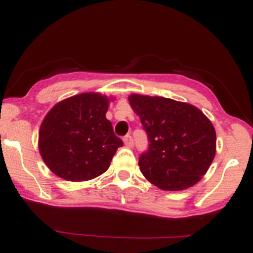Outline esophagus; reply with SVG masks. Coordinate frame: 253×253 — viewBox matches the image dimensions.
<instances>
[{
    "label": "esophagus",
    "instance_id": "esophagus-1",
    "mask_svg": "<svg viewBox=\"0 0 253 253\" xmlns=\"http://www.w3.org/2000/svg\"><path fill=\"white\" fill-rule=\"evenodd\" d=\"M124 143L127 147H132L133 146V138L130 135L124 136Z\"/></svg>",
    "mask_w": 253,
    "mask_h": 253
}]
</instances>
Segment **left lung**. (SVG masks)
<instances>
[{
    "mask_svg": "<svg viewBox=\"0 0 253 253\" xmlns=\"http://www.w3.org/2000/svg\"><path fill=\"white\" fill-rule=\"evenodd\" d=\"M128 101L150 143L139 157L146 179L170 191L196 184L216 152L215 129L210 119L196 107L171 98L133 94Z\"/></svg>",
    "mask_w": 253,
    "mask_h": 253,
    "instance_id": "obj_1",
    "label": "left lung"
}]
</instances>
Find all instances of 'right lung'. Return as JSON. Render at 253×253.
I'll return each instance as SVG.
<instances>
[{
    "label": "right lung",
    "mask_w": 253,
    "mask_h": 253,
    "mask_svg": "<svg viewBox=\"0 0 253 253\" xmlns=\"http://www.w3.org/2000/svg\"><path fill=\"white\" fill-rule=\"evenodd\" d=\"M109 98L83 92L60 101L39 130V152L52 172L71 182L102 175L124 143L107 120Z\"/></svg>",
    "instance_id": "obj_1"
}]
</instances>
